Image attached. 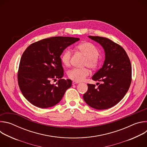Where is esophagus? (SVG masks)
I'll return each instance as SVG.
<instances>
[{"mask_svg": "<svg viewBox=\"0 0 147 147\" xmlns=\"http://www.w3.org/2000/svg\"><path fill=\"white\" fill-rule=\"evenodd\" d=\"M79 83V82H77V81H73V82H72V84L73 85H74V84H78Z\"/></svg>", "mask_w": 147, "mask_h": 147, "instance_id": "esophagus-1", "label": "esophagus"}]
</instances>
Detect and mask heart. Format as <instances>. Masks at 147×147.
Wrapping results in <instances>:
<instances>
[{
	"mask_svg": "<svg viewBox=\"0 0 147 147\" xmlns=\"http://www.w3.org/2000/svg\"><path fill=\"white\" fill-rule=\"evenodd\" d=\"M77 49L86 57L84 66H88L90 69H96L99 65V59L98 58L99 51L96 47L88 42H84L77 47ZM71 52L70 49H66L61 56V61L64 66L67 67L70 64ZM90 74V71L87 68L78 69L73 68L69 70L67 76L71 80L80 82L83 81Z\"/></svg>",
	"mask_w": 147,
	"mask_h": 147,
	"instance_id": "heart-1",
	"label": "heart"
}]
</instances>
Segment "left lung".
I'll return each mask as SVG.
<instances>
[{
    "mask_svg": "<svg viewBox=\"0 0 147 147\" xmlns=\"http://www.w3.org/2000/svg\"><path fill=\"white\" fill-rule=\"evenodd\" d=\"M99 43L105 53L102 67L92 76L102 82L97 88L87 84L88 90L83 98L88 105L98 110L111 108L118 103L128 91L131 82V65L127 54L119 45L111 39L88 36Z\"/></svg>",
    "mask_w": 147,
    "mask_h": 147,
    "instance_id": "8db88e82",
    "label": "left lung"
}]
</instances>
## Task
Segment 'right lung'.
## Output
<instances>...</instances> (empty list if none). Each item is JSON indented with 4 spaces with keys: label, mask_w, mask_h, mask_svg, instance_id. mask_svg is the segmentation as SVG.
Here are the masks:
<instances>
[{
    "label": "right lung",
    "mask_w": 147,
    "mask_h": 147,
    "mask_svg": "<svg viewBox=\"0 0 147 147\" xmlns=\"http://www.w3.org/2000/svg\"><path fill=\"white\" fill-rule=\"evenodd\" d=\"M74 37L55 36L31 44L21 58L18 83L24 96L34 106L48 108L55 106L72 84L64 75L60 56L69 46L79 40ZM59 79L55 85L50 81Z\"/></svg>",
    "instance_id": "right-lung-1"
}]
</instances>
